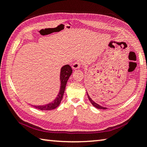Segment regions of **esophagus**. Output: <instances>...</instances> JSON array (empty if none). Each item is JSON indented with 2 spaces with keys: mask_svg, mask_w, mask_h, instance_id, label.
Wrapping results in <instances>:
<instances>
[{
  "mask_svg": "<svg viewBox=\"0 0 147 147\" xmlns=\"http://www.w3.org/2000/svg\"><path fill=\"white\" fill-rule=\"evenodd\" d=\"M81 65H82V62H81L80 61H79V60H77V61H76L73 64V66H72V67H73V69H78L81 67Z\"/></svg>",
  "mask_w": 147,
  "mask_h": 147,
  "instance_id": "esophagus-1",
  "label": "esophagus"
}]
</instances>
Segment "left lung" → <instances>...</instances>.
<instances>
[{"label":"left lung","mask_w":147,"mask_h":147,"mask_svg":"<svg viewBox=\"0 0 147 147\" xmlns=\"http://www.w3.org/2000/svg\"><path fill=\"white\" fill-rule=\"evenodd\" d=\"M87 95H88V99H89L90 101L91 102V103H92V104L93 105H94L95 107H96L97 109H107L106 107H101V106H100L99 105H98V104H97V103H95V102H94V101H93V100L92 99V98H91V97H90V95H88V93H87Z\"/></svg>","instance_id":"left-lung-1"}]
</instances>
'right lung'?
<instances>
[{"instance_id": "add662e5", "label": "right lung", "mask_w": 147, "mask_h": 147, "mask_svg": "<svg viewBox=\"0 0 147 147\" xmlns=\"http://www.w3.org/2000/svg\"><path fill=\"white\" fill-rule=\"evenodd\" d=\"M73 72L72 68L69 65H66L63 66L61 69V74H60V80H61V88H60L59 93L57 95V97L52 103L45 105L33 106L36 109H38L41 111H50L53 110L59 105L61 103L63 96L66 87V84L69 78L71 76Z\"/></svg>"}]
</instances>
